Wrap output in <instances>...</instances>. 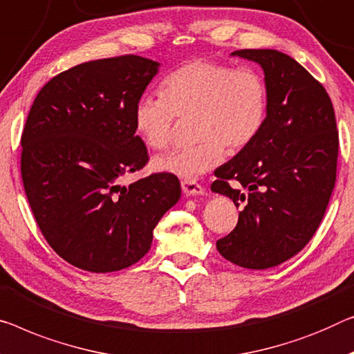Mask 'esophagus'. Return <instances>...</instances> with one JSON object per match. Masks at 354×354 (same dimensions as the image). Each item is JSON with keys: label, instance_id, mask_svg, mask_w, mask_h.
<instances>
[{"label": "esophagus", "instance_id": "34e87169", "mask_svg": "<svg viewBox=\"0 0 354 354\" xmlns=\"http://www.w3.org/2000/svg\"><path fill=\"white\" fill-rule=\"evenodd\" d=\"M181 187H183V192L186 194L187 197H191V195H202L205 192L202 184L195 181V179H184L181 183Z\"/></svg>", "mask_w": 354, "mask_h": 354}]
</instances>
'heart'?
Instances as JSON below:
<instances>
[{
    "mask_svg": "<svg viewBox=\"0 0 354 354\" xmlns=\"http://www.w3.org/2000/svg\"><path fill=\"white\" fill-rule=\"evenodd\" d=\"M160 97L141 95L133 125L156 151L171 145L178 119L194 118V146L157 157L154 168L194 179L219 165L225 147L240 152L254 143L268 114V87L251 66L191 60L163 77Z\"/></svg>",
    "mask_w": 354,
    "mask_h": 354,
    "instance_id": "1",
    "label": "heart"
}]
</instances>
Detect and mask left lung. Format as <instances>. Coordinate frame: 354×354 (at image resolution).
<instances>
[{
	"label": "left lung",
	"instance_id": "left-lung-1",
	"mask_svg": "<svg viewBox=\"0 0 354 354\" xmlns=\"http://www.w3.org/2000/svg\"><path fill=\"white\" fill-rule=\"evenodd\" d=\"M232 55L259 63L268 87V114L259 136L221 165L211 184L240 208L239 223L216 241L236 266H279L312 240L328 208L337 175L339 131L323 84L273 49Z\"/></svg>",
	"mask_w": 354,
	"mask_h": 354
}]
</instances>
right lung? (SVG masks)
Wrapping results in <instances>:
<instances>
[{
	"mask_svg": "<svg viewBox=\"0 0 354 354\" xmlns=\"http://www.w3.org/2000/svg\"><path fill=\"white\" fill-rule=\"evenodd\" d=\"M157 70L140 55L86 62L52 77L31 104L20 156L26 198L52 250L82 270L138 262L181 197L167 171L124 184L149 160L133 108Z\"/></svg>",
	"mask_w": 354,
	"mask_h": 354,
	"instance_id": "obj_1",
	"label": "right lung"
}]
</instances>
